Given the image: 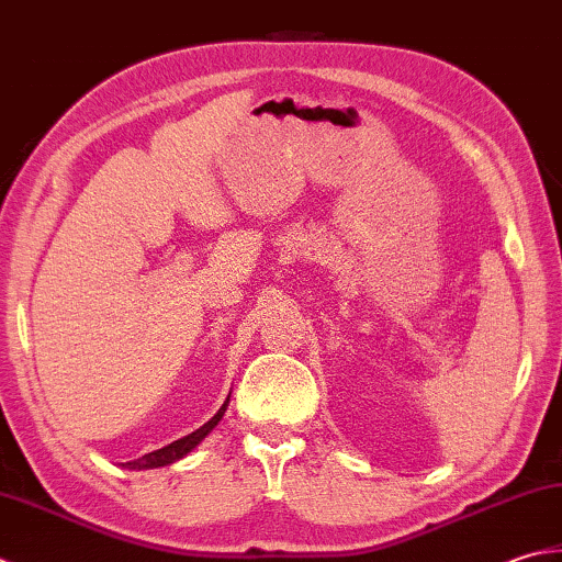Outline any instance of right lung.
I'll list each match as a JSON object with an SVG mask.
<instances>
[{
    "mask_svg": "<svg viewBox=\"0 0 562 562\" xmlns=\"http://www.w3.org/2000/svg\"><path fill=\"white\" fill-rule=\"evenodd\" d=\"M227 403H231V395H227V400L223 403V407L215 412V415L205 422V425L201 427V429H196V431H191L189 437H184V439H177V441H171L169 446H162V449H157V451H153V453H145L143 458H137V461H128L125 463L123 468H131V471H150V468H159V465H169V463H175V461H179V458H184L189 451H193L196 449V446L209 437V434L213 431V427L217 425V422L223 419V415H225V409H227Z\"/></svg>",
    "mask_w": 562,
    "mask_h": 562,
    "instance_id": "right-lung-1",
    "label": "right lung"
}]
</instances>
